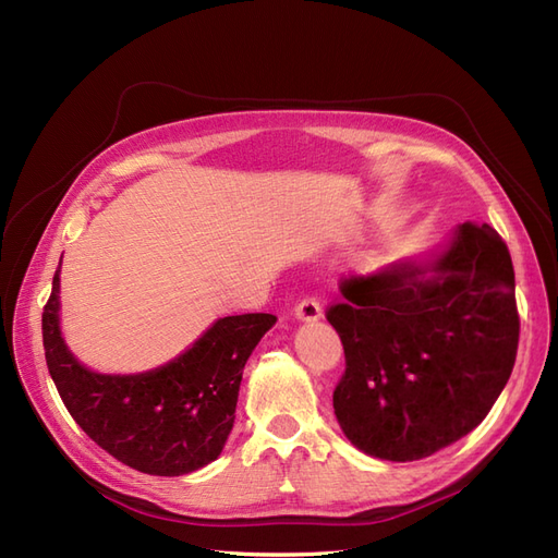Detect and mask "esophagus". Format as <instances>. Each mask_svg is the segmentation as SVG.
<instances>
[{
  "label": "esophagus",
  "instance_id": "1",
  "mask_svg": "<svg viewBox=\"0 0 558 558\" xmlns=\"http://www.w3.org/2000/svg\"><path fill=\"white\" fill-rule=\"evenodd\" d=\"M320 312H324L320 310V302L312 295H305L295 305V316L300 320H316V318H320Z\"/></svg>",
  "mask_w": 558,
  "mask_h": 558
}]
</instances>
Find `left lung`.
Here are the masks:
<instances>
[{
  "instance_id": "1",
  "label": "left lung",
  "mask_w": 558,
  "mask_h": 558,
  "mask_svg": "<svg viewBox=\"0 0 558 558\" xmlns=\"http://www.w3.org/2000/svg\"><path fill=\"white\" fill-rule=\"evenodd\" d=\"M340 291L326 310L347 365L332 408L353 445L418 461L482 424L519 347L514 267L492 226L468 221L428 265L349 277Z\"/></svg>"
}]
</instances>
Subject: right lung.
Returning a JSON list of instances; mask_svg holds the SVG:
<instances>
[{"mask_svg":"<svg viewBox=\"0 0 558 558\" xmlns=\"http://www.w3.org/2000/svg\"><path fill=\"white\" fill-rule=\"evenodd\" d=\"M60 269L44 305L48 373L76 424L113 459L158 477L211 463L232 430L242 369L272 314L218 318L179 359L144 375H97L66 351L60 326Z\"/></svg>","mask_w":558,"mask_h":558,"instance_id":"1","label":"right lung"}]
</instances>
